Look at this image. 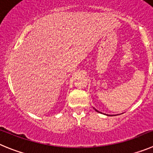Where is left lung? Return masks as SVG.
<instances>
[{"instance_id":"left-lung-1","label":"left lung","mask_w":153,"mask_h":153,"mask_svg":"<svg viewBox=\"0 0 153 153\" xmlns=\"http://www.w3.org/2000/svg\"><path fill=\"white\" fill-rule=\"evenodd\" d=\"M95 111H97V112H99V111H97V110H95ZM99 113H100V112H99Z\"/></svg>"}]
</instances>
